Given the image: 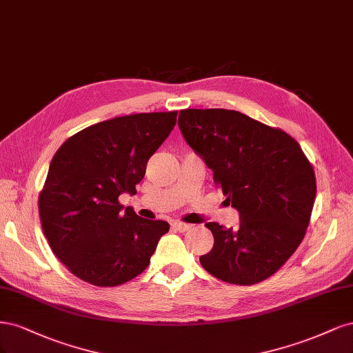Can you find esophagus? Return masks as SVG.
<instances>
[{"label": "esophagus", "mask_w": 353, "mask_h": 353, "mask_svg": "<svg viewBox=\"0 0 353 353\" xmlns=\"http://www.w3.org/2000/svg\"><path fill=\"white\" fill-rule=\"evenodd\" d=\"M172 225H173L174 230H177V232H180V233H185V232H188V230L190 229L189 224L181 223V221H174Z\"/></svg>", "instance_id": "1"}]
</instances>
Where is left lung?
<instances>
[{
    "mask_svg": "<svg viewBox=\"0 0 353 353\" xmlns=\"http://www.w3.org/2000/svg\"><path fill=\"white\" fill-rule=\"evenodd\" d=\"M179 128L212 170L241 223H207L214 246L199 256L210 274L251 286L286 263L301 245L316 193L312 164L290 134L233 110H181Z\"/></svg>",
    "mask_w": 353,
    "mask_h": 353,
    "instance_id": "8db88e82",
    "label": "left lung"
}]
</instances>
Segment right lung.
Wrapping results in <instances>:
<instances>
[{"label":"right lung","instance_id":"right-lung-1","mask_svg":"<svg viewBox=\"0 0 353 353\" xmlns=\"http://www.w3.org/2000/svg\"><path fill=\"white\" fill-rule=\"evenodd\" d=\"M177 111L139 112L92 124L55 152L39 193V217L55 256L99 288L130 281L150 265L167 221L121 211L151 155L176 126Z\"/></svg>","mask_w":353,"mask_h":353}]
</instances>
